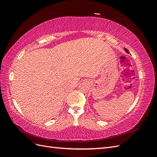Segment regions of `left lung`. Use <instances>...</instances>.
<instances>
[{
	"label": "left lung",
	"instance_id": "8db88e82",
	"mask_svg": "<svg viewBox=\"0 0 157 157\" xmlns=\"http://www.w3.org/2000/svg\"><path fill=\"white\" fill-rule=\"evenodd\" d=\"M124 50L126 51V53H128H128H129V51H128V50H127L126 48H124Z\"/></svg>",
	"mask_w": 157,
	"mask_h": 157
}]
</instances>
